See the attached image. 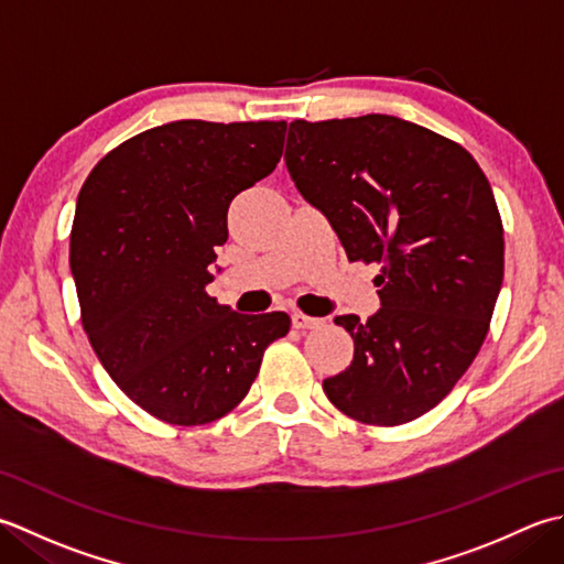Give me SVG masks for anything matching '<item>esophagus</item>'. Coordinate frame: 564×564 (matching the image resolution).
I'll return each instance as SVG.
<instances>
[{
  "mask_svg": "<svg viewBox=\"0 0 564 564\" xmlns=\"http://www.w3.org/2000/svg\"><path fill=\"white\" fill-rule=\"evenodd\" d=\"M319 325H323V319H319V317H311V315H303V313L293 315V327L295 329H315Z\"/></svg>",
  "mask_w": 564,
  "mask_h": 564,
  "instance_id": "1",
  "label": "esophagus"
}]
</instances>
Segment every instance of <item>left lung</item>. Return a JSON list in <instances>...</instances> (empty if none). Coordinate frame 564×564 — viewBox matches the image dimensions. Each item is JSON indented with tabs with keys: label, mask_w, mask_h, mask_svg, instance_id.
Instances as JSON below:
<instances>
[{
	"label": "left lung",
	"mask_w": 564,
	"mask_h": 564,
	"mask_svg": "<svg viewBox=\"0 0 564 564\" xmlns=\"http://www.w3.org/2000/svg\"><path fill=\"white\" fill-rule=\"evenodd\" d=\"M285 165L349 261L379 263L381 307L337 315L355 359L323 389L367 425L435 408L477 357L503 281V225L467 149L391 115L289 129Z\"/></svg>",
	"instance_id": "8db88e82"
}]
</instances>
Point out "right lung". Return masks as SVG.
Wrapping results in <instances>:
<instances>
[{
	"instance_id": "right-lung-1",
	"label": "right lung",
	"mask_w": 564,
	"mask_h": 564,
	"mask_svg": "<svg viewBox=\"0 0 564 564\" xmlns=\"http://www.w3.org/2000/svg\"><path fill=\"white\" fill-rule=\"evenodd\" d=\"M285 121L181 119L119 143L87 175L70 231L83 327L109 377L171 425L239 405L285 313L207 295L235 195L281 161Z\"/></svg>"
}]
</instances>
